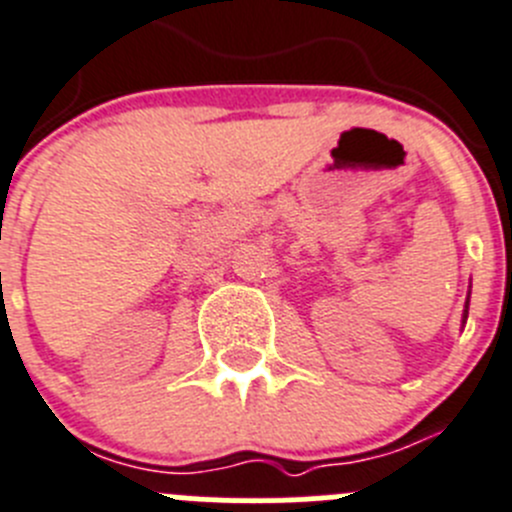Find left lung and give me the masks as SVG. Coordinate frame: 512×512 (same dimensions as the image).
<instances>
[{"mask_svg":"<svg viewBox=\"0 0 512 512\" xmlns=\"http://www.w3.org/2000/svg\"><path fill=\"white\" fill-rule=\"evenodd\" d=\"M467 310H470V293H467V300H465V310H462V328H465V323H467Z\"/></svg>","mask_w":512,"mask_h":512,"instance_id":"1","label":"left lung"}]
</instances>
